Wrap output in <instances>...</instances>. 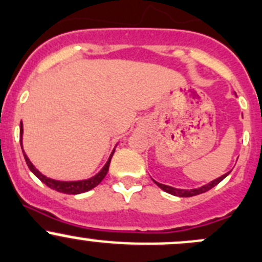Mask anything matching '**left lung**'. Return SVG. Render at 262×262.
Listing matches in <instances>:
<instances>
[{
  "mask_svg": "<svg viewBox=\"0 0 262 262\" xmlns=\"http://www.w3.org/2000/svg\"><path fill=\"white\" fill-rule=\"evenodd\" d=\"M229 173H230V172L225 173V174H222L221 177H219V178H216V180L211 181V182L207 183V185H204V186H200V187H196V189H190V190H187V189H176V187L168 186V185H163V183L156 182V181H154V182H155L161 190H164L165 192H168V194H172V195H174V196H180V198H190V196H195V195L203 194V192L211 190L212 187H214L216 185H219V183L221 182V181L224 180L225 177H227V176H229Z\"/></svg>",
  "mask_w": 262,
  "mask_h": 262,
  "instance_id": "obj_1",
  "label": "left lung"
}]
</instances>
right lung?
Listing matches in <instances>:
<instances>
[{
    "mask_svg": "<svg viewBox=\"0 0 262 262\" xmlns=\"http://www.w3.org/2000/svg\"><path fill=\"white\" fill-rule=\"evenodd\" d=\"M21 136H23V124L20 123V146H21V150H23ZM114 152H115V148H114V151L111 152V155H110L108 160H107V163L104 164V167L102 168V169L99 170L97 174L93 176V177L88 178V180H80V181H59V180H53V178H49V177H46L45 174H42V173H41L40 170L35 167V165L32 164L31 160H29L28 156L26 155V152H24V150H23V155H24V159H26L27 165H28V168L31 169V172L33 173V174H35L36 177L41 181V182H43L46 186H49L50 189L55 190V191L64 192V194H73V195L82 194V192L89 191V190L94 189L95 186H98V185L102 182V180L106 177L107 172H108L110 163H111V159H112V155H114Z\"/></svg>",
    "mask_w": 262,
    "mask_h": 262,
    "instance_id": "obj_1",
    "label": "right lung"
}]
</instances>
